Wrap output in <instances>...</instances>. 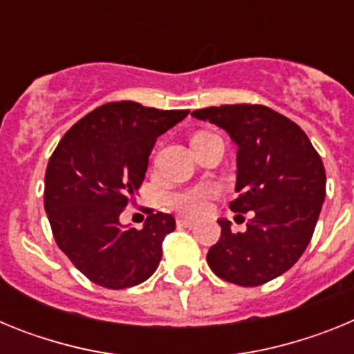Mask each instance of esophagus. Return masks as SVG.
<instances>
[{
	"label": "esophagus",
	"instance_id": "obj_1",
	"mask_svg": "<svg viewBox=\"0 0 354 354\" xmlns=\"http://www.w3.org/2000/svg\"><path fill=\"white\" fill-rule=\"evenodd\" d=\"M196 221L193 220V218H177V225L179 227H193Z\"/></svg>",
	"mask_w": 354,
	"mask_h": 354
}]
</instances>
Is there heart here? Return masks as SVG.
<instances>
[{
  "label": "heart",
  "mask_w": 354,
  "mask_h": 354,
  "mask_svg": "<svg viewBox=\"0 0 354 354\" xmlns=\"http://www.w3.org/2000/svg\"><path fill=\"white\" fill-rule=\"evenodd\" d=\"M212 193L214 192H212L211 186L192 187V189H186V192L174 193L170 196V205L175 211L183 212V214H200V212L205 211L207 200Z\"/></svg>",
  "instance_id": "1"
}]
</instances>
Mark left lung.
I'll return each mask as SVG.
<instances>
[{
    "label": "left lung",
    "mask_w": 354,
    "mask_h": 354,
    "mask_svg": "<svg viewBox=\"0 0 354 354\" xmlns=\"http://www.w3.org/2000/svg\"><path fill=\"white\" fill-rule=\"evenodd\" d=\"M192 115L237 145L239 196L230 209L252 212L245 232L218 220L221 237L209 250V268L236 286H262L290 270L310 243L326 195L321 156L298 124L268 106H211Z\"/></svg>",
    "instance_id": "1"
}]
</instances>
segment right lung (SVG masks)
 <instances>
[{"label":"right lung","mask_w":354,"mask_h":354,"mask_svg":"<svg viewBox=\"0 0 354 354\" xmlns=\"http://www.w3.org/2000/svg\"><path fill=\"white\" fill-rule=\"evenodd\" d=\"M187 113L108 102L76 122L49 158L44 207L53 236L97 286L127 289L158 270L162 239L175 228L174 216L149 209L140 230L124 228L118 218L145 179L158 136Z\"/></svg>","instance_id":"1"}]
</instances>
